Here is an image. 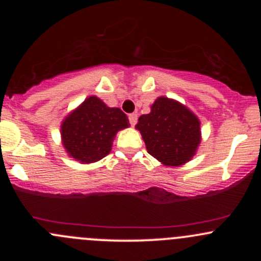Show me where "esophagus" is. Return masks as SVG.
<instances>
[{
    "label": "esophagus",
    "instance_id": "obj_1",
    "mask_svg": "<svg viewBox=\"0 0 261 261\" xmlns=\"http://www.w3.org/2000/svg\"><path fill=\"white\" fill-rule=\"evenodd\" d=\"M128 120H130L131 126H135L136 122H138V115H136V114H131L130 116H128Z\"/></svg>",
    "mask_w": 261,
    "mask_h": 261
}]
</instances>
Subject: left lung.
<instances>
[{"mask_svg": "<svg viewBox=\"0 0 261 261\" xmlns=\"http://www.w3.org/2000/svg\"><path fill=\"white\" fill-rule=\"evenodd\" d=\"M146 150L167 167H180L196 155L202 140L201 121L188 109L168 97H158L147 115L135 126Z\"/></svg>", "mask_w": 261, "mask_h": 261, "instance_id": "8db88e82", "label": "left lung"}]
</instances>
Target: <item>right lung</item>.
<instances>
[{
  "mask_svg": "<svg viewBox=\"0 0 261 261\" xmlns=\"http://www.w3.org/2000/svg\"><path fill=\"white\" fill-rule=\"evenodd\" d=\"M128 126L127 116L120 109L89 96L62 121V144L75 162L91 164L110 154L116 134Z\"/></svg>",
  "mask_w": 261,
  "mask_h": 261,
  "instance_id": "obj_1",
  "label": "right lung"
}]
</instances>
